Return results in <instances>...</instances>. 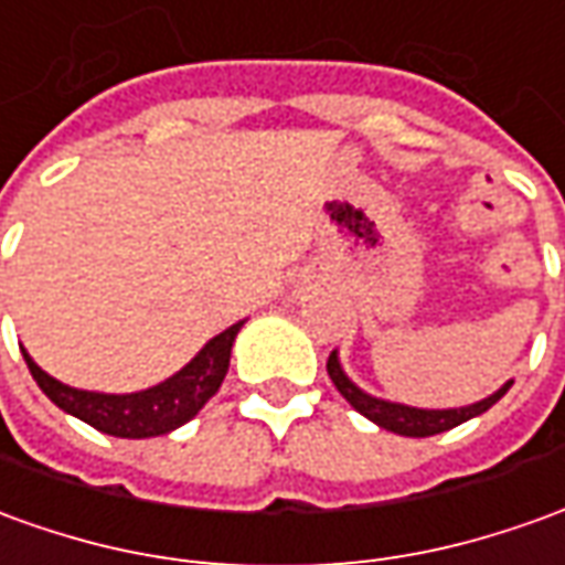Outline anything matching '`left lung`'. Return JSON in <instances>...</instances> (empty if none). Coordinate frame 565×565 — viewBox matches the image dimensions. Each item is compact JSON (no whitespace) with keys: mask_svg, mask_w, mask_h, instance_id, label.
<instances>
[{"mask_svg":"<svg viewBox=\"0 0 565 565\" xmlns=\"http://www.w3.org/2000/svg\"><path fill=\"white\" fill-rule=\"evenodd\" d=\"M327 373L333 379V385L339 388V394L349 401L361 416H366L370 422H376L379 428L394 434H404V437H431V434H444L449 428H456L461 422L475 419L480 413H487L489 406L499 404L504 397V392L514 385V382H504L502 388L495 394H489L483 401L468 406H456V409H419V406H406V404H392V401H382V397H373V394L361 392L339 364L337 351H330L327 358Z\"/></svg>","mask_w":565,"mask_h":565,"instance_id":"obj_1","label":"left lung"}]
</instances>
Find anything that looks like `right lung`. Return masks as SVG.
<instances>
[{
  "label": "right lung",
  "mask_w": 565,
  "mask_h": 565,
  "mask_svg": "<svg viewBox=\"0 0 565 565\" xmlns=\"http://www.w3.org/2000/svg\"><path fill=\"white\" fill-rule=\"evenodd\" d=\"M244 321L232 323L220 337H214L204 349L189 361L183 370H177L171 379H164L159 385L134 394H104V392H82L73 385H63L61 379L49 376L33 358L23 351V361L33 373L35 385L49 394L51 404H57L63 413L88 422L97 431L113 434V437H159L180 425H186L192 416H199V409L223 385L228 370V354L232 342L238 337Z\"/></svg>",
  "instance_id": "right-lung-1"
}]
</instances>
